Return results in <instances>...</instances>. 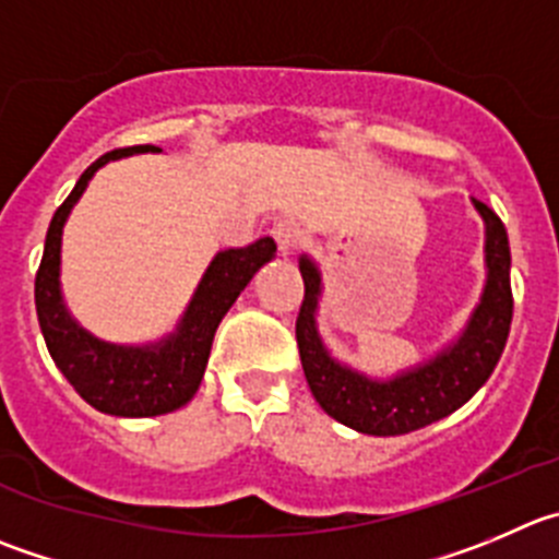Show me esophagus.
<instances>
[{"instance_id":"obj_1","label":"esophagus","mask_w":559,"mask_h":559,"mask_svg":"<svg viewBox=\"0 0 559 559\" xmlns=\"http://www.w3.org/2000/svg\"><path fill=\"white\" fill-rule=\"evenodd\" d=\"M271 236H274L280 252L294 254V249L299 247L301 238H305V233H301V227L296 225L294 219H280L274 227H271Z\"/></svg>"}]
</instances>
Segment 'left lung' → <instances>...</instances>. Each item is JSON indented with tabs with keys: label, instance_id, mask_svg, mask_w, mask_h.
Here are the masks:
<instances>
[{
	"label": "left lung",
	"instance_id": "obj_1",
	"mask_svg": "<svg viewBox=\"0 0 559 559\" xmlns=\"http://www.w3.org/2000/svg\"><path fill=\"white\" fill-rule=\"evenodd\" d=\"M472 205L486 227L483 263L486 285L480 301L459 337L442 350L397 370L395 376H368L334 359L318 332V307L323 296V276L310 254L299 258L305 280L296 340L301 368L318 406L337 423L368 436H401L425 428L464 406L488 381L508 343L513 296H510V243L504 225L486 203L472 197Z\"/></svg>",
	"mask_w": 559,
	"mask_h": 559
}]
</instances>
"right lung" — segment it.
<instances>
[{
    "label": "right lung",
    "mask_w": 559,
    "mask_h": 559,
    "mask_svg": "<svg viewBox=\"0 0 559 559\" xmlns=\"http://www.w3.org/2000/svg\"><path fill=\"white\" fill-rule=\"evenodd\" d=\"M136 153H162L156 145L123 147L100 156L84 169L66 203L57 209L46 233L44 260L35 276V307L46 348L71 381L73 390L98 412L111 417H158L186 406L200 390L205 365H209L214 334L249 280L260 265L276 254L274 238H260L249 247L222 249L197 283L194 296L186 305L178 326L164 337L142 345L109 343L95 337L71 316L62 296V230L73 205L82 200L84 189L104 164Z\"/></svg>",
    "instance_id": "add662e5"
}]
</instances>
